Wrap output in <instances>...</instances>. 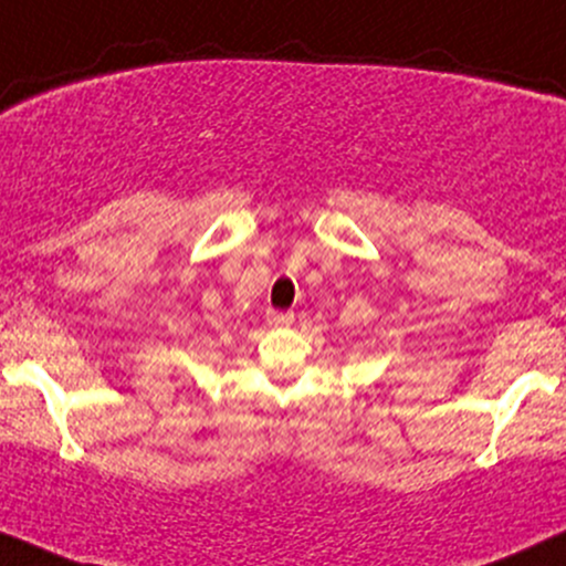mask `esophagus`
<instances>
[{
  "mask_svg": "<svg viewBox=\"0 0 566 566\" xmlns=\"http://www.w3.org/2000/svg\"><path fill=\"white\" fill-rule=\"evenodd\" d=\"M291 323H294V315L291 313H275V310H270V313H266V326L285 328V326H291Z\"/></svg>",
  "mask_w": 566,
  "mask_h": 566,
  "instance_id": "1",
  "label": "esophagus"
}]
</instances>
